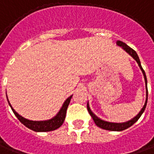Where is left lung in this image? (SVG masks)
Returning a JSON list of instances; mask_svg holds the SVG:
<instances>
[{
	"mask_svg": "<svg viewBox=\"0 0 154 154\" xmlns=\"http://www.w3.org/2000/svg\"><path fill=\"white\" fill-rule=\"evenodd\" d=\"M117 44H118V46L119 47H122L124 50H125L128 54L131 56V57H133V58L136 60V62H137V64H138V66L140 67V69L142 70V72H143V77H144V80H145V84H146V102L144 103V106L143 107V108L141 109V111L139 112V113L135 117V118H133V119H131L130 121H128V122H122V123H115V122H106V121H103L102 119H100L98 118L97 116H96L94 113H92V112L90 109V107H89V105H88V112H89V114L92 116V119H93V121L96 123V125L97 126V127H99L101 128H103V129L105 130H109V131H122V130H125L127 128H130L131 126L133 125L135 122H137V120L139 119V118L141 117V115L143 114V112H144L145 108H146V106H147V102H148V88H147V77H146V74H145L144 70L143 69V67L141 66V62L140 60H139V57H138V56H137V52L134 51L133 49H132L131 47H129L128 45L124 42H122L121 41H118L117 42Z\"/></svg>",
	"mask_w": 154,
	"mask_h": 154,
	"instance_id": "8db88e82",
	"label": "left lung"
}]
</instances>
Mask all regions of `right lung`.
Listing matches in <instances>:
<instances>
[{
  "label": "right lung",
  "instance_id": "add662e5",
  "mask_svg": "<svg viewBox=\"0 0 154 154\" xmlns=\"http://www.w3.org/2000/svg\"><path fill=\"white\" fill-rule=\"evenodd\" d=\"M72 97V96H70L65 101V103H63V105H62V108L60 109L58 113L56 115L54 118H51L50 120L40 121V122H38V121H31V120L22 118L21 115L18 114L17 112L12 108V107L10 104L9 101H8V103L11 107V110L13 111L14 114L17 116V118L19 119V121L23 125L26 126V128H30L31 130H33L35 132H49V131H53L55 129H57L58 128H60L62 125V123L65 120V118H66V109L68 107Z\"/></svg>",
  "mask_w": 154,
  "mask_h": 154
}]
</instances>
